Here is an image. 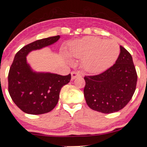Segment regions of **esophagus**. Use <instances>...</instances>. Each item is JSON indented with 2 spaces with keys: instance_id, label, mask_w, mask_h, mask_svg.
Listing matches in <instances>:
<instances>
[{
  "instance_id": "obj_1",
  "label": "esophagus",
  "mask_w": 147,
  "mask_h": 147,
  "mask_svg": "<svg viewBox=\"0 0 147 147\" xmlns=\"http://www.w3.org/2000/svg\"><path fill=\"white\" fill-rule=\"evenodd\" d=\"M80 76H81V73H80L79 72L74 71V72H71L72 80H74L75 79H76V78H77V77H80Z\"/></svg>"
}]
</instances>
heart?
I'll return each mask as SVG.
<instances>
[{
    "instance_id": "1",
    "label": "heart",
    "mask_w": 147,
    "mask_h": 147,
    "mask_svg": "<svg viewBox=\"0 0 147 147\" xmlns=\"http://www.w3.org/2000/svg\"><path fill=\"white\" fill-rule=\"evenodd\" d=\"M67 54L70 58L83 59V65L88 71L97 72L116 62L120 46L113 40L87 36L72 42Z\"/></svg>"
}]
</instances>
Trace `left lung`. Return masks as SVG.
<instances>
[{
  "mask_svg": "<svg viewBox=\"0 0 147 147\" xmlns=\"http://www.w3.org/2000/svg\"><path fill=\"white\" fill-rule=\"evenodd\" d=\"M116 63L102 73L85 76L84 96L90 108L103 113L116 112L126 106L136 89L137 74L131 54L120 46Z\"/></svg>",
  "mask_w": 147,
  "mask_h": 147,
  "instance_id": "left-lung-1",
  "label": "left lung"
}]
</instances>
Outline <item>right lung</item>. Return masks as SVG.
I'll use <instances>...</instances> for the list:
<instances>
[{
  "mask_svg": "<svg viewBox=\"0 0 147 147\" xmlns=\"http://www.w3.org/2000/svg\"><path fill=\"white\" fill-rule=\"evenodd\" d=\"M60 36L31 43L15 54L10 68L9 92L13 102L25 113L38 115L52 111L59 99L62 87L70 82L71 75L62 76L48 72H36L27 62L31 52L54 44Z\"/></svg>",
  "mask_w": 147,
  "mask_h": 147,
  "instance_id": "right-lung-1",
  "label": "right lung"
}]
</instances>
